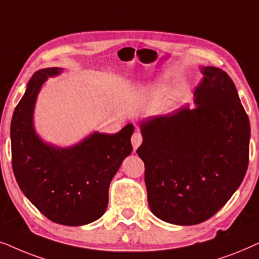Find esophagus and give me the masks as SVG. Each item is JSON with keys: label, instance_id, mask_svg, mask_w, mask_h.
Returning <instances> with one entry per match:
<instances>
[{"label": "esophagus", "instance_id": "esophagus-1", "mask_svg": "<svg viewBox=\"0 0 259 259\" xmlns=\"http://www.w3.org/2000/svg\"><path fill=\"white\" fill-rule=\"evenodd\" d=\"M142 135H141L140 133H135L134 135L132 136V143H133V147H134V150H136L137 148L141 146V143H142Z\"/></svg>", "mask_w": 259, "mask_h": 259}]
</instances>
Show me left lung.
I'll return each instance as SVG.
<instances>
[{"label":"left lung","mask_w":259,"mask_h":259,"mask_svg":"<svg viewBox=\"0 0 259 259\" xmlns=\"http://www.w3.org/2000/svg\"><path fill=\"white\" fill-rule=\"evenodd\" d=\"M202 80L188 106L141 123L148 204L174 225H195L229 201L249 165L250 122L232 79L201 67Z\"/></svg>","instance_id":"8db88e82"}]
</instances>
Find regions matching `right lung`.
<instances>
[{
  "label": "right lung",
  "mask_w": 259,
  "mask_h": 259,
  "mask_svg": "<svg viewBox=\"0 0 259 259\" xmlns=\"http://www.w3.org/2000/svg\"><path fill=\"white\" fill-rule=\"evenodd\" d=\"M61 71L39 70L27 84L10 124L12 164L19 187L46 218L81 226L105 213L110 182L133 151L134 125L112 135L95 132L67 148L45 143L34 129V108L44 82Z\"/></svg>",
  "instance_id": "right-lung-1"
}]
</instances>
